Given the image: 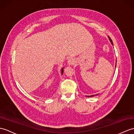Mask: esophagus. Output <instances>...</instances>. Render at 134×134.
Here are the masks:
<instances>
[{
    "mask_svg": "<svg viewBox=\"0 0 134 134\" xmlns=\"http://www.w3.org/2000/svg\"><path fill=\"white\" fill-rule=\"evenodd\" d=\"M74 63H75V60L73 59H72V58L69 59L67 62V64L68 66H71V65H72Z\"/></svg>",
    "mask_w": 134,
    "mask_h": 134,
    "instance_id": "obj_1",
    "label": "esophagus"
}]
</instances>
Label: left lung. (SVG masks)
I'll return each mask as SVG.
<instances>
[{
  "label": "left lung",
  "instance_id": "obj_1",
  "mask_svg": "<svg viewBox=\"0 0 134 134\" xmlns=\"http://www.w3.org/2000/svg\"><path fill=\"white\" fill-rule=\"evenodd\" d=\"M108 39H109V40H110V41L112 45H113V41H112V40L111 39V38H110L109 36H108ZM116 64H115V67H116ZM96 95H98V94H96ZM95 96V95H91V96H88V97H93V96Z\"/></svg>",
  "mask_w": 134,
  "mask_h": 134
}]
</instances>
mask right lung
<instances>
[{"label": "right lung", "instance_id": "1", "mask_svg": "<svg viewBox=\"0 0 134 134\" xmlns=\"http://www.w3.org/2000/svg\"><path fill=\"white\" fill-rule=\"evenodd\" d=\"M63 71H64V70H63V68H62V70H61V74H62V75H63Z\"/></svg>", "mask_w": 134, "mask_h": 134}]
</instances>
